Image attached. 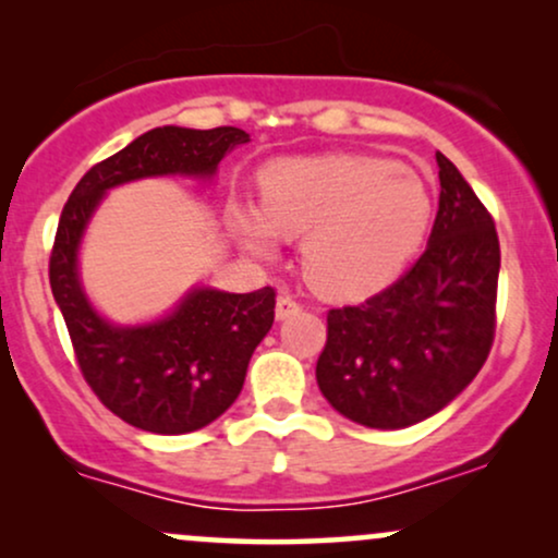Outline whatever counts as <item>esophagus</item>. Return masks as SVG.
Listing matches in <instances>:
<instances>
[{
	"mask_svg": "<svg viewBox=\"0 0 558 558\" xmlns=\"http://www.w3.org/2000/svg\"><path fill=\"white\" fill-rule=\"evenodd\" d=\"M301 312V304L293 296H288V293H280L278 296V304H275V317L278 319H288L293 315H299Z\"/></svg>",
	"mask_w": 558,
	"mask_h": 558,
	"instance_id": "obj_1",
	"label": "esophagus"
}]
</instances>
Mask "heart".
Segmentation results:
<instances>
[{
	"instance_id": "b5f03b06",
	"label": "heart",
	"mask_w": 558,
	"mask_h": 558,
	"mask_svg": "<svg viewBox=\"0 0 558 558\" xmlns=\"http://www.w3.org/2000/svg\"><path fill=\"white\" fill-rule=\"evenodd\" d=\"M433 196L417 172L386 157L280 159L262 172V207L233 202L230 228L252 252L301 239L306 280L330 299L386 288L425 241Z\"/></svg>"
}]
</instances>
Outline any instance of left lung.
<instances>
[{
  "label": "left lung",
  "instance_id": "1",
  "mask_svg": "<svg viewBox=\"0 0 558 558\" xmlns=\"http://www.w3.org/2000/svg\"><path fill=\"white\" fill-rule=\"evenodd\" d=\"M438 159L440 198L425 254L393 286L328 312L317 386L336 412L377 430L417 425L475 380L496 332V226L457 165Z\"/></svg>",
  "mask_w": 558,
  "mask_h": 558
}]
</instances>
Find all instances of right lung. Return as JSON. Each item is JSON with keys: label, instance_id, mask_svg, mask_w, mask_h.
Masks as SVG:
<instances>
[{"label": "right lung", "instance_id": "obj_1", "mask_svg": "<svg viewBox=\"0 0 558 558\" xmlns=\"http://www.w3.org/2000/svg\"><path fill=\"white\" fill-rule=\"evenodd\" d=\"M246 141V131L230 125L213 131L155 128L94 165L60 215L49 283L75 360L99 401L138 430L194 433L239 399L248 360L272 328L275 291L265 286L252 293H228L196 286L168 317L112 325L94 310L81 286V239L114 185L157 175L213 178L220 159Z\"/></svg>", "mask_w": 558, "mask_h": 558}]
</instances>
